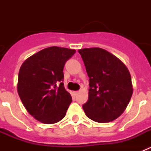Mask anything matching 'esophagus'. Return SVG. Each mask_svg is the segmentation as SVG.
Listing matches in <instances>:
<instances>
[{"label":"esophagus","mask_w":151,"mask_h":151,"mask_svg":"<svg viewBox=\"0 0 151 151\" xmlns=\"http://www.w3.org/2000/svg\"><path fill=\"white\" fill-rule=\"evenodd\" d=\"M78 91H73V95H75V96L76 95V94H78Z\"/></svg>","instance_id":"obj_1"}]
</instances>
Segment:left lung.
Listing matches in <instances>:
<instances>
[{"instance_id": "obj_1", "label": "left lung", "mask_w": 151, "mask_h": 151, "mask_svg": "<svg viewBox=\"0 0 151 151\" xmlns=\"http://www.w3.org/2000/svg\"><path fill=\"white\" fill-rule=\"evenodd\" d=\"M89 77L88 100L82 106L91 120L105 123L122 115L133 93L132 78L125 64L100 47L78 50Z\"/></svg>"}]
</instances>
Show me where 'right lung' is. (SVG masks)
I'll return each instance as SVG.
<instances>
[{
	"instance_id": "1",
	"label": "right lung",
	"mask_w": 151,
	"mask_h": 151,
	"mask_svg": "<svg viewBox=\"0 0 151 151\" xmlns=\"http://www.w3.org/2000/svg\"><path fill=\"white\" fill-rule=\"evenodd\" d=\"M74 49L50 47L24 61L17 91L30 115L45 124H54L66 116L72 97L63 85V68Z\"/></svg>"
}]
</instances>
